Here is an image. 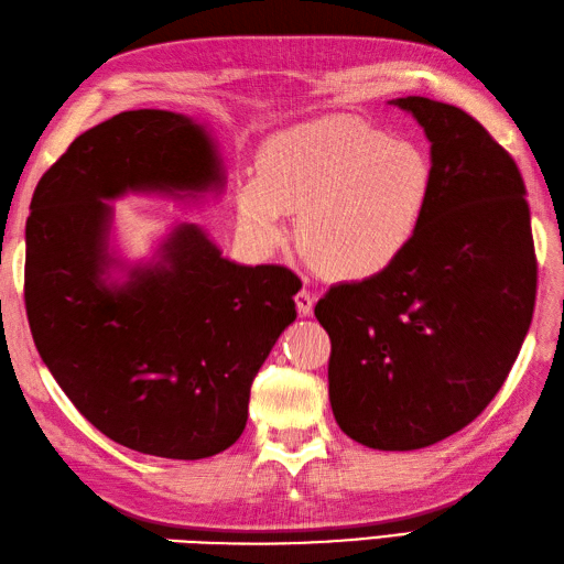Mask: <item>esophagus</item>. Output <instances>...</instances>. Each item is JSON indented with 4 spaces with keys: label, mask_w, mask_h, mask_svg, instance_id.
<instances>
[{
    "label": "esophagus",
    "mask_w": 564,
    "mask_h": 564,
    "mask_svg": "<svg viewBox=\"0 0 564 564\" xmlns=\"http://www.w3.org/2000/svg\"><path fill=\"white\" fill-rule=\"evenodd\" d=\"M294 299H296V311H299V316H311V314H314L316 296L311 294L308 290H302V292H299Z\"/></svg>",
    "instance_id": "34e87169"
}]
</instances>
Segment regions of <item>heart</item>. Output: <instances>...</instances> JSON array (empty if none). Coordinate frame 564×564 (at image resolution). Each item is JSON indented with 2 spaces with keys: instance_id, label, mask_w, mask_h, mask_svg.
<instances>
[{
  "instance_id": "1",
  "label": "heart",
  "mask_w": 564,
  "mask_h": 564,
  "mask_svg": "<svg viewBox=\"0 0 564 564\" xmlns=\"http://www.w3.org/2000/svg\"><path fill=\"white\" fill-rule=\"evenodd\" d=\"M432 187L417 144L355 116H325L272 137L236 209L246 239L265 253L290 239L286 215L299 212V241L333 278L369 280L417 239Z\"/></svg>"
}]
</instances>
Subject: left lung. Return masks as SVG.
<instances>
[{"label":"left lung","mask_w":564,"mask_h":564,"mask_svg":"<svg viewBox=\"0 0 564 564\" xmlns=\"http://www.w3.org/2000/svg\"><path fill=\"white\" fill-rule=\"evenodd\" d=\"M430 140L434 187L393 268L316 304L330 335L340 430L379 452L424 448L466 427L507 381L529 333L538 262L517 161L456 106L391 101Z\"/></svg>","instance_id":"obj_1"}]
</instances>
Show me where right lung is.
Here are the masks:
<instances>
[{"instance_id": "add662e5", "label": "right lung", "mask_w": 564, "mask_h": 564, "mask_svg": "<svg viewBox=\"0 0 564 564\" xmlns=\"http://www.w3.org/2000/svg\"><path fill=\"white\" fill-rule=\"evenodd\" d=\"M224 166L205 124L171 110H124L86 130L37 183L26 221V314L45 367L82 415L132 452L197 460L239 440L262 361L302 280L239 265L197 224H178L152 262L110 250L124 193L203 199Z\"/></svg>"}]
</instances>
